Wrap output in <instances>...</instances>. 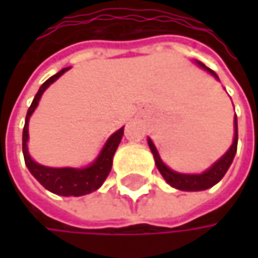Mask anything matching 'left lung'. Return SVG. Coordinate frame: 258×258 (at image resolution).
<instances>
[{
    "mask_svg": "<svg viewBox=\"0 0 258 258\" xmlns=\"http://www.w3.org/2000/svg\"><path fill=\"white\" fill-rule=\"evenodd\" d=\"M196 62H197L199 67H202L203 70L211 73L214 78L218 79L217 73L212 72L211 69H208L203 62H200V61H196ZM148 145H149V149H151V152L154 155L157 169L160 170L161 176L166 179V182L170 186H173L176 189H180V191H203V189H208V188L214 186L215 183H218L220 180L223 179V176L226 175V172L229 170V167L232 166L233 158H234L236 149H237V118L234 115V137H233L232 146L229 148V151L220 160H217L209 169H206L202 173L191 175V173H178V172L172 170L170 167H167L163 163V160H161V157H160L154 142L149 137H148Z\"/></svg>",
    "mask_w": 258,
    "mask_h": 258,
    "instance_id": "left-lung-1",
    "label": "left lung"
}]
</instances>
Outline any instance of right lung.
Here are the masks:
<instances>
[{
  "mask_svg": "<svg viewBox=\"0 0 258 258\" xmlns=\"http://www.w3.org/2000/svg\"><path fill=\"white\" fill-rule=\"evenodd\" d=\"M67 70H70V67L62 69L61 72H58L56 75H53L52 78H49L38 89V92L35 94L28 113H26L25 127H24V134H22V151H24V158H25V164L28 170L31 172V175L38 180L46 189H49L53 194L58 196H85L89 194L95 189H98L106 178L110 173L112 169V163H113V155L119 146V142L122 139L124 134V127L115 131L107 142L104 143V146L101 148L100 154L97 155V158L86 167L82 169H75V167H47V166H41L38 163H35L29 152H28V124H29V118L34 113V110L38 106V101L43 95V92L56 80L59 79Z\"/></svg>",
  "mask_w": 258,
  "mask_h": 258,
  "instance_id": "right-lung-1",
  "label": "right lung"
}]
</instances>
